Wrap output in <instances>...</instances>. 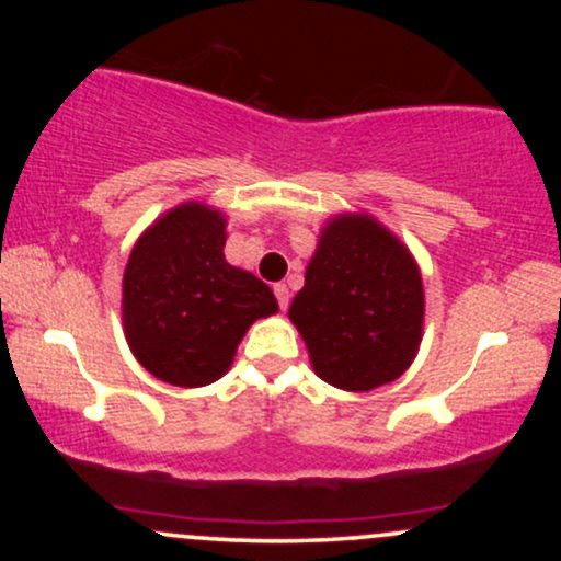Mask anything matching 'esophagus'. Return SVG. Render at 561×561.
I'll use <instances>...</instances> for the list:
<instances>
[{"instance_id":"esophagus-1","label":"esophagus","mask_w":561,"mask_h":561,"mask_svg":"<svg viewBox=\"0 0 561 561\" xmlns=\"http://www.w3.org/2000/svg\"><path fill=\"white\" fill-rule=\"evenodd\" d=\"M274 295H276V300H279L282 311H287V306H289V289H287V285H276L274 287Z\"/></svg>"}]
</instances>
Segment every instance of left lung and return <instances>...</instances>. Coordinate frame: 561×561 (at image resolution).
<instances>
[{
    "label": "left lung",
    "instance_id": "left-lung-1",
    "mask_svg": "<svg viewBox=\"0 0 561 561\" xmlns=\"http://www.w3.org/2000/svg\"><path fill=\"white\" fill-rule=\"evenodd\" d=\"M313 371L340 390L398 379L422 343L424 289L409 248L366 214L334 216L289 306Z\"/></svg>",
    "mask_w": 561,
    "mask_h": 561
}]
</instances>
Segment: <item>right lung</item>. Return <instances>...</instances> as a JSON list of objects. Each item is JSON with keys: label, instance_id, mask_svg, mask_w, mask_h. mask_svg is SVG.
Returning <instances> with one entry per match:
<instances>
[{"label": "right lung", "instance_id": "right-lung-1", "mask_svg": "<svg viewBox=\"0 0 561 561\" xmlns=\"http://www.w3.org/2000/svg\"><path fill=\"white\" fill-rule=\"evenodd\" d=\"M227 218L184 203L134 244L124 272V332L150 375L203 388L227 375L244 332L279 311L272 287L224 259Z\"/></svg>", "mask_w": 561, "mask_h": 561}]
</instances>
